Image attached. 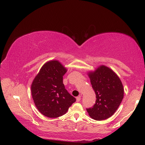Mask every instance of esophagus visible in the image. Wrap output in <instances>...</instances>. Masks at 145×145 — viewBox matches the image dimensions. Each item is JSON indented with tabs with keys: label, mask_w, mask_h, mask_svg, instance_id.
<instances>
[{
	"label": "esophagus",
	"mask_w": 145,
	"mask_h": 145,
	"mask_svg": "<svg viewBox=\"0 0 145 145\" xmlns=\"http://www.w3.org/2000/svg\"><path fill=\"white\" fill-rule=\"evenodd\" d=\"M80 99H81V97H80V96L76 97V102H79L80 101Z\"/></svg>",
	"instance_id": "1"
}]
</instances>
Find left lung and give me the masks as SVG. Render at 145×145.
I'll return each instance as SVG.
<instances>
[{"mask_svg":"<svg viewBox=\"0 0 145 145\" xmlns=\"http://www.w3.org/2000/svg\"><path fill=\"white\" fill-rule=\"evenodd\" d=\"M91 85L96 94L95 104L86 109L89 115L96 120L112 116L121 102L124 89L119 78L110 69L101 66L89 73Z\"/></svg>","mask_w":145,"mask_h":145,"instance_id":"left-lung-1","label":"left lung"}]
</instances>
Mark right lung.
<instances>
[{
    "label": "right lung",
    "instance_id": "add662e5",
    "mask_svg": "<svg viewBox=\"0 0 145 145\" xmlns=\"http://www.w3.org/2000/svg\"><path fill=\"white\" fill-rule=\"evenodd\" d=\"M66 72V69L58 61H49L42 67L32 82L34 103L45 116L56 118L62 116L76 102L63 83V76Z\"/></svg>",
    "mask_w": 145,
    "mask_h": 145
}]
</instances>
